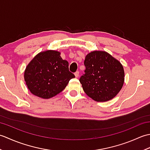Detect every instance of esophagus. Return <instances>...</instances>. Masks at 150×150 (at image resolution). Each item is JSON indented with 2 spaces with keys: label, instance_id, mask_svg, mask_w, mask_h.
<instances>
[{
  "label": "esophagus",
  "instance_id": "obj_1",
  "mask_svg": "<svg viewBox=\"0 0 150 150\" xmlns=\"http://www.w3.org/2000/svg\"><path fill=\"white\" fill-rule=\"evenodd\" d=\"M75 75L76 77H78L79 76V71H76V72L75 73Z\"/></svg>",
  "mask_w": 150,
  "mask_h": 150
}]
</instances>
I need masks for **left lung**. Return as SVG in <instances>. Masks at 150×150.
<instances>
[{"label":"left lung","instance_id":"left-lung-1","mask_svg":"<svg viewBox=\"0 0 150 150\" xmlns=\"http://www.w3.org/2000/svg\"><path fill=\"white\" fill-rule=\"evenodd\" d=\"M84 64L86 69L79 81L86 95L97 102L115 97L124 81L120 62L106 52L95 51L88 54Z\"/></svg>","mask_w":150,"mask_h":150}]
</instances>
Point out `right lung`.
<instances>
[{"instance_id": "obj_1", "label": "right lung", "mask_w": 150, "mask_h": 150, "mask_svg": "<svg viewBox=\"0 0 150 150\" xmlns=\"http://www.w3.org/2000/svg\"><path fill=\"white\" fill-rule=\"evenodd\" d=\"M60 52L46 51L34 57L26 67L24 80L31 93L42 98H52L61 92L75 75Z\"/></svg>"}]
</instances>
